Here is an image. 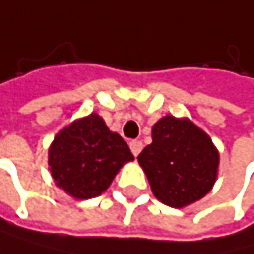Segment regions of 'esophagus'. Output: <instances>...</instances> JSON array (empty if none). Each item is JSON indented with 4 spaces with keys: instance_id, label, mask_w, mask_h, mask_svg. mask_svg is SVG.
Segmentation results:
<instances>
[{
    "instance_id": "esophagus-1",
    "label": "esophagus",
    "mask_w": 254,
    "mask_h": 254,
    "mask_svg": "<svg viewBox=\"0 0 254 254\" xmlns=\"http://www.w3.org/2000/svg\"><path fill=\"white\" fill-rule=\"evenodd\" d=\"M143 149V143L140 140H133V141H130V151H132V154L136 157L138 154L141 152Z\"/></svg>"
}]
</instances>
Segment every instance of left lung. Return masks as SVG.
Segmentation results:
<instances>
[{
	"instance_id": "left-lung-1",
	"label": "left lung",
	"mask_w": 254,
	"mask_h": 254,
	"mask_svg": "<svg viewBox=\"0 0 254 254\" xmlns=\"http://www.w3.org/2000/svg\"><path fill=\"white\" fill-rule=\"evenodd\" d=\"M138 162L152 194L173 208L186 207L210 192L218 177L219 154L211 138L189 119L165 116L152 126V143Z\"/></svg>"
}]
</instances>
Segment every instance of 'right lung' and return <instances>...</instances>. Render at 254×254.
I'll return each instance as SVG.
<instances>
[{
	"label": "right lung",
	"instance_id": "1",
	"mask_svg": "<svg viewBox=\"0 0 254 254\" xmlns=\"http://www.w3.org/2000/svg\"><path fill=\"white\" fill-rule=\"evenodd\" d=\"M133 160L127 143L97 113L77 119L55 135L49 167L55 185L74 199H92L110 188L126 162Z\"/></svg>",
	"mask_w": 254,
	"mask_h": 254
}]
</instances>
